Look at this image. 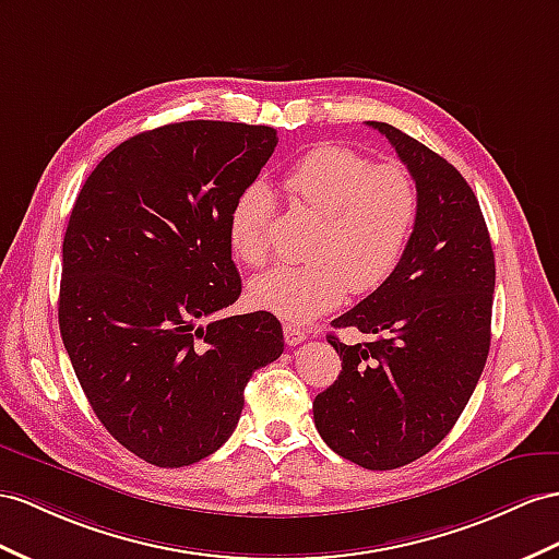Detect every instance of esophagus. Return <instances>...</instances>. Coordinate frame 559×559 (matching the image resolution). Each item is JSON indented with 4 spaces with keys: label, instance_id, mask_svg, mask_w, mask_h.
I'll return each instance as SVG.
<instances>
[{
    "label": "esophagus",
    "instance_id": "obj_1",
    "mask_svg": "<svg viewBox=\"0 0 559 559\" xmlns=\"http://www.w3.org/2000/svg\"><path fill=\"white\" fill-rule=\"evenodd\" d=\"M283 337H285V345L295 347V345H299V342H305V340H307V333H305L302 328H299V325L285 323V325H283Z\"/></svg>",
    "mask_w": 559,
    "mask_h": 559
}]
</instances>
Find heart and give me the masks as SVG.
Returning a JSON list of instances; mask_svg holds the SVG:
<instances>
[{"label":"heart","mask_w":559,"mask_h":559,"mask_svg":"<svg viewBox=\"0 0 559 559\" xmlns=\"http://www.w3.org/2000/svg\"><path fill=\"white\" fill-rule=\"evenodd\" d=\"M285 189L297 205L321 214L302 266H274L250 281L252 307L305 323L335 309L347 290L366 295L402 264L418 222L420 193L399 163H376L340 143H321L290 167ZM274 195L262 181L242 189L228 212V246L240 262L269 260Z\"/></svg>","instance_id":"1"}]
</instances>
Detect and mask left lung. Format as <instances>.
I'll list each match as a JSON object with an SVG mask.
<instances>
[{
    "label": "left lung",
    "mask_w": 559,
    "mask_h": 559,
    "mask_svg": "<svg viewBox=\"0 0 559 559\" xmlns=\"http://www.w3.org/2000/svg\"><path fill=\"white\" fill-rule=\"evenodd\" d=\"M368 124L416 179L418 222L390 281L333 321L370 342L328 335L342 373L313 399V423L337 455L394 469L432 451L477 388L491 345L496 264L461 171L396 127Z\"/></svg>",
    "instance_id": "1"
}]
</instances>
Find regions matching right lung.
<instances>
[{
  "instance_id": "1",
  "label": "right lung",
  "mask_w": 559,
  "mask_h": 559,
  "mask_svg": "<svg viewBox=\"0 0 559 559\" xmlns=\"http://www.w3.org/2000/svg\"><path fill=\"white\" fill-rule=\"evenodd\" d=\"M274 127L189 120L122 141L94 167L63 238L59 325L96 418L157 467L234 435L246 384L283 354L274 313L212 319L240 297L228 212Z\"/></svg>"
}]
</instances>
